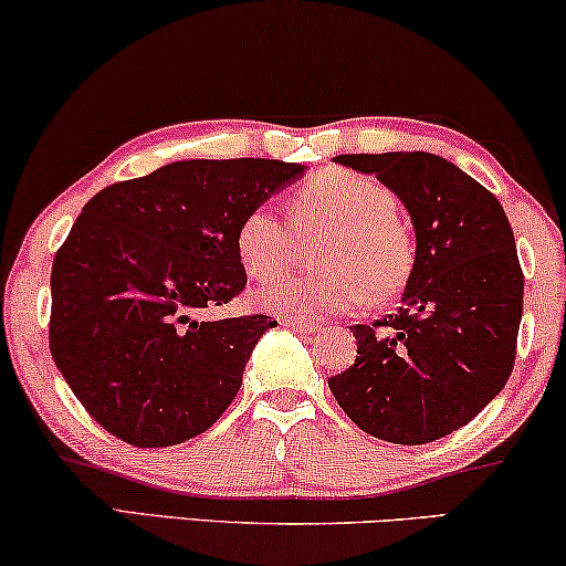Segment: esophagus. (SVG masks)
<instances>
[{
	"label": "esophagus",
	"mask_w": 566,
	"mask_h": 566,
	"mask_svg": "<svg viewBox=\"0 0 566 566\" xmlns=\"http://www.w3.org/2000/svg\"><path fill=\"white\" fill-rule=\"evenodd\" d=\"M281 324L296 332H314V324L308 319H298V316H285V319H281Z\"/></svg>",
	"instance_id": "obj_1"
}]
</instances>
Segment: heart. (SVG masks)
<instances>
[{
    "label": "heart",
    "mask_w": 566,
    "mask_h": 566,
    "mask_svg": "<svg viewBox=\"0 0 566 566\" xmlns=\"http://www.w3.org/2000/svg\"><path fill=\"white\" fill-rule=\"evenodd\" d=\"M293 229L275 208L254 206L237 229L247 275L270 281L298 258L301 242L324 237L316 265L327 273L262 285L258 304L277 316H322L386 301L412 275L415 247L397 196L376 177L324 169L289 198Z\"/></svg>",
    "instance_id": "b5f03b06"
}]
</instances>
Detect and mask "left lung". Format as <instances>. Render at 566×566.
Listing matches in <instances>:
<instances>
[{"label": "left lung", "mask_w": 566, "mask_h": 566, "mask_svg": "<svg viewBox=\"0 0 566 566\" xmlns=\"http://www.w3.org/2000/svg\"><path fill=\"white\" fill-rule=\"evenodd\" d=\"M412 216L417 252L397 314L355 324V363L329 378L368 436L422 446L474 420L513 374L523 270L500 200L428 151L339 154Z\"/></svg>", "instance_id": "1"}]
</instances>
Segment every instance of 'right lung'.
<instances>
[{
    "label": "right lung",
    "instance_id": "obj_1",
    "mask_svg": "<svg viewBox=\"0 0 566 566\" xmlns=\"http://www.w3.org/2000/svg\"><path fill=\"white\" fill-rule=\"evenodd\" d=\"M281 159L172 161L107 185L51 270V355L82 407L136 448L200 436L242 386L275 322L203 319L247 285L237 229L304 175Z\"/></svg>",
    "mask_w": 566,
    "mask_h": 566
}]
</instances>
